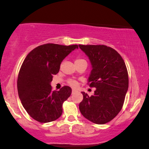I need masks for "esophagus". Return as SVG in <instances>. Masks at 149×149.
<instances>
[{"instance_id":"esophagus-1","label":"esophagus","mask_w":149,"mask_h":149,"mask_svg":"<svg viewBox=\"0 0 149 149\" xmlns=\"http://www.w3.org/2000/svg\"><path fill=\"white\" fill-rule=\"evenodd\" d=\"M76 92V90H72V92H71V93H72V95H73V94H75Z\"/></svg>"}]
</instances>
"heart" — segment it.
<instances>
[{
    "instance_id": "1",
    "label": "heart",
    "mask_w": 149,
    "mask_h": 149,
    "mask_svg": "<svg viewBox=\"0 0 149 149\" xmlns=\"http://www.w3.org/2000/svg\"><path fill=\"white\" fill-rule=\"evenodd\" d=\"M81 60H84V59H77L76 61H81ZM75 61V62H76ZM68 84H69L70 86L73 87V88H76L78 87V81H76V80H73V79H69L68 80Z\"/></svg>"
}]
</instances>
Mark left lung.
I'll return each instance as SVG.
<instances>
[{"instance_id": "1", "label": "left lung", "mask_w": 149, "mask_h": 149, "mask_svg": "<svg viewBox=\"0 0 149 149\" xmlns=\"http://www.w3.org/2000/svg\"><path fill=\"white\" fill-rule=\"evenodd\" d=\"M79 47L92 64L88 84L96 88L91 97L82 92L83 100L79 104L80 111L94 123H107L123 106L129 84L125 63L117 51L107 45H79Z\"/></svg>"}]
</instances>
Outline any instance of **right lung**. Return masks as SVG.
Masks as SVG:
<instances>
[{
  "instance_id": "right-lung-1",
  "label": "right lung",
  "mask_w": 149,
  "mask_h": 149,
  "mask_svg": "<svg viewBox=\"0 0 149 149\" xmlns=\"http://www.w3.org/2000/svg\"><path fill=\"white\" fill-rule=\"evenodd\" d=\"M78 47L44 44L31 51L22 63L17 78L19 97L29 115L38 122H52L62 114L63 103L72 90L64 86L59 91H53L50 83L63 59Z\"/></svg>"
}]
</instances>
